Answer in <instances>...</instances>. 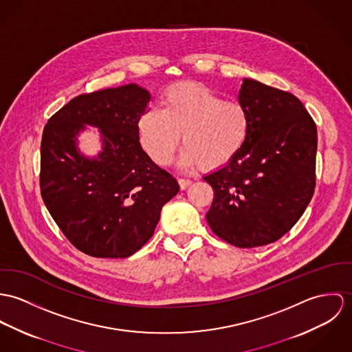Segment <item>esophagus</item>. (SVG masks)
I'll return each mask as SVG.
<instances>
[{"label":"esophagus","mask_w":352,"mask_h":352,"mask_svg":"<svg viewBox=\"0 0 352 352\" xmlns=\"http://www.w3.org/2000/svg\"><path fill=\"white\" fill-rule=\"evenodd\" d=\"M178 184H179L181 189L185 190V189H188V188L192 185V181H190V179H185V178H179V179H178Z\"/></svg>","instance_id":"obj_1"}]
</instances>
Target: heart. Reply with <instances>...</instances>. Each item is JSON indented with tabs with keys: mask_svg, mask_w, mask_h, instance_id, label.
<instances>
[{
	"mask_svg": "<svg viewBox=\"0 0 352 352\" xmlns=\"http://www.w3.org/2000/svg\"><path fill=\"white\" fill-rule=\"evenodd\" d=\"M250 115L243 104L221 100L208 86L182 82L170 86L162 109H148L138 121L139 142L159 166L175 155L182 135L181 164L216 170L232 162L250 133Z\"/></svg>",
	"mask_w": 352,
	"mask_h": 352,
	"instance_id": "b5f03b06",
	"label": "heart"
}]
</instances>
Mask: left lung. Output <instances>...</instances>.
Wrapping results in <instances>:
<instances>
[{
    "mask_svg": "<svg viewBox=\"0 0 352 352\" xmlns=\"http://www.w3.org/2000/svg\"><path fill=\"white\" fill-rule=\"evenodd\" d=\"M250 133L232 162L204 177L214 198L210 230L239 248L266 245L300 220L316 186V124L292 93L244 78Z\"/></svg>",
    "mask_w": 352,
    "mask_h": 352,
    "instance_id": "1",
    "label": "left lung"
}]
</instances>
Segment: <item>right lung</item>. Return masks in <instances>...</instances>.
Returning a JSON list of instances; mask_svg holds the SVG:
<instances>
[{
  "mask_svg": "<svg viewBox=\"0 0 352 352\" xmlns=\"http://www.w3.org/2000/svg\"><path fill=\"white\" fill-rule=\"evenodd\" d=\"M151 94L136 83L80 94L44 126L40 147L41 198L79 251L94 258H128L154 234L160 210L179 192L139 142L138 121ZM85 124L98 127L103 151L78 153Z\"/></svg>",
  "mask_w": 352,
  "mask_h": 352,
  "instance_id": "add662e5",
  "label": "right lung"
}]
</instances>
